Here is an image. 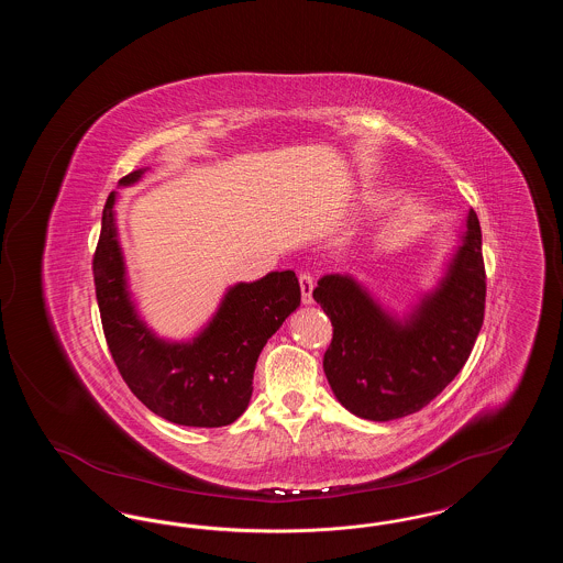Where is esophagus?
<instances>
[{
	"instance_id": "esophagus-1",
	"label": "esophagus",
	"mask_w": 563,
	"mask_h": 563,
	"mask_svg": "<svg viewBox=\"0 0 563 563\" xmlns=\"http://www.w3.org/2000/svg\"><path fill=\"white\" fill-rule=\"evenodd\" d=\"M299 289H301V301L312 303V289H314V278L310 272L299 274Z\"/></svg>"
}]
</instances>
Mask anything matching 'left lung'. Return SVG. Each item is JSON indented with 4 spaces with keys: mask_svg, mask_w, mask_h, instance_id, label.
<instances>
[{
    "mask_svg": "<svg viewBox=\"0 0 563 563\" xmlns=\"http://www.w3.org/2000/svg\"><path fill=\"white\" fill-rule=\"evenodd\" d=\"M312 295L333 324L322 369L338 401L374 422L416 413L460 374L482 331L479 219L471 209L445 278L405 322L384 312L350 276H322Z\"/></svg>",
    "mask_w": 563,
    "mask_h": 563,
    "instance_id": "1",
    "label": "left lung"
}]
</instances>
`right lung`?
Segmentation results:
<instances>
[{
    "mask_svg": "<svg viewBox=\"0 0 563 563\" xmlns=\"http://www.w3.org/2000/svg\"><path fill=\"white\" fill-rule=\"evenodd\" d=\"M145 168L120 179L131 186ZM115 191L103 209L92 257L95 291L111 358L134 397L168 422L217 429L239 420L251 401L260 352L299 306L294 269L232 287L213 321L188 344L158 340L134 312L113 219Z\"/></svg>",
    "mask_w": 563,
    "mask_h": 563,
    "instance_id": "add662e5",
    "label": "right lung"
}]
</instances>
